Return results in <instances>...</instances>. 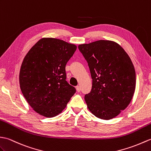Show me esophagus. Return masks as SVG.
<instances>
[{
	"mask_svg": "<svg viewBox=\"0 0 151 151\" xmlns=\"http://www.w3.org/2000/svg\"><path fill=\"white\" fill-rule=\"evenodd\" d=\"M76 90H77V91H78V92H79L80 91H81V87H80L79 86H77L76 87Z\"/></svg>",
	"mask_w": 151,
	"mask_h": 151,
	"instance_id": "34e87169",
	"label": "esophagus"
}]
</instances>
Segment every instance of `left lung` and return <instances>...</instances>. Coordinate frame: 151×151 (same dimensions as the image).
Here are the masks:
<instances>
[{
  "label": "left lung",
  "instance_id": "left-lung-1",
  "mask_svg": "<svg viewBox=\"0 0 151 151\" xmlns=\"http://www.w3.org/2000/svg\"><path fill=\"white\" fill-rule=\"evenodd\" d=\"M92 79L85 96L89 110L109 120L118 116L131 101L136 88V72L129 55L118 43L99 40L78 46Z\"/></svg>",
  "mask_w": 151,
  "mask_h": 151
}]
</instances>
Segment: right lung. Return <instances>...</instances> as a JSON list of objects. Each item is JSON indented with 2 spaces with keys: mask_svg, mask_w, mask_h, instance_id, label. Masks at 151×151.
<instances>
[{
  "mask_svg": "<svg viewBox=\"0 0 151 151\" xmlns=\"http://www.w3.org/2000/svg\"><path fill=\"white\" fill-rule=\"evenodd\" d=\"M77 46L63 40L42 38L24 57L20 88L30 106L46 118L61 113L76 92L66 81L65 66Z\"/></svg>",
  "mask_w": 151,
  "mask_h": 151,
  "instance_id": "add662e5",
  "label": "right lung"
}]
</instances>
